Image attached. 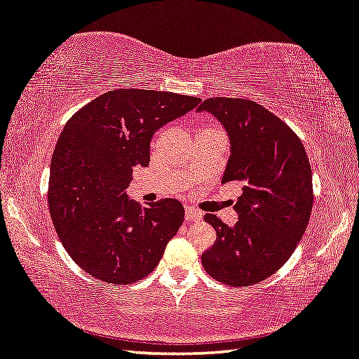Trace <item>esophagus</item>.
<instances>
[{
  "instance_id": "1",
  "label": "esophagus",
  "mask_w": 359,
  "mask_h": 359,
  "mask_svg": "<svg viewBox=\"0 0 359 359\" xmlns=\"http://www.w3.org/2000/svg\"><path fill=\"white\" fill-rule=\"evenodd\" d=\"M203 217V212L201 210H198V209H195V208H191V206H187L185 208V219L187 220H200Z\"/></svg>"
}]
</instances>
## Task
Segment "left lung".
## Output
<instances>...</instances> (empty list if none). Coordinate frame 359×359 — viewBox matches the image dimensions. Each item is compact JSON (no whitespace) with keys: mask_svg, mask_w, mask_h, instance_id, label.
Segmentation results:
<instances>
[{"mask_svg":"<svg viewBox=\"0 0 359 359\" xmlns=\"http://www.w3.org/2000/svg\"><path fill=\"white\" fill-rule=\"evenodd\" d=\"M198 110L212 113L229 133L222 184H243L235 226L204 215L217 240L201 254L203 266L226 286H251L280 270L302 240L313 208L309 156L297 134L257 102L210 97Z\"/></svg>","mask_w":359,"mask_h":359,"instance_id":"8db88e82","label":"left lung"}]
</instances>
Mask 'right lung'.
<instances>
[{
  "instance_id": "obj_1",
  "label": "right lung",
  "mask_w": 359,
  "mask_h": 359,
  "mask_svg": "<svg viewBox=\"0 0 359 359\" xmlns=\"http://www.w3.org/2000/svg\"><path fill=\"white\" fill-rule=\"evenodd\" d=\"M201 99L115 89L68 119L50 159L48 204L57 236L78 266L108 284H133L156 269L184 222L180 201L129 200L133 168L149 166L156 130Z\"/></svg>"
}]
</instances>
